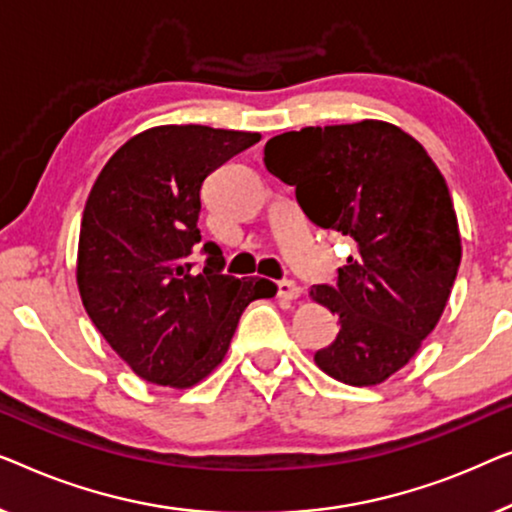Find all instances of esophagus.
<instances>
[{
    "mask_svg": "<svg viewBox=\"0 0 512 512\" xmlns=\"http://www.w3.org/2000/svg\"><path fill=\"white\" fill-rule=\"evenodd\" d=\"M278 297L285 299V301H294L301 297V287L297 283H292V280H283V283H278Z\"/></svg>",
    "mask_w": 512,
    "mask_h": 512,
    "instance_id": "1",
    "label": "esophagus"
}]
</instances>
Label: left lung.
Listing matches in <instances>:
<instances>
[{"label":"left lung","mask_w":512,"mask_h":512,"mask_svg":"<svg viewBox=\"0 0 512 512\" xmlns=\"http://www.w3.org/2000/svg\"><path fill=\"white\" fill-rule=\"evenodd\" d=\"M264 164L294 185L313 225L357 243L336 287L308 292L341 325L315 364L352 387L385 383L434 331L455 285L462 236L448 183L422 143L385 120L278 134Z\"/></svg>","instance_id":"left-lung-1"}]
</instances>
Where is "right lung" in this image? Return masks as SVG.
Returning a JSON list of instances; mask_svg holds the SVG:
<instances>
[{"label": "right lung", "instance_id": "add662e5", "mask_svg": "<svg viewBox=\"0 0 512 512\" xmlns=\"http://www.w3.org/2000/svg\"><path fill=\"white\" fill-rule=\"evenodd\" d=\"M257 132L160 125L136 134L99 171L85 201L76 283L122 362L148 383L187 390L225 359L250 301L273 297L264 278L222 273V250L201 243V185ZM209 255L191 271V255Z\"/></svg>", "mask_w": 512, "mask_h": 512}]
</instances>
